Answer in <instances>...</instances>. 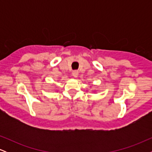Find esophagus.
<instances>
[{
	"label": "esophagus",
	"instance_id": "1",
	"mask_svg": "<svg viewBox=\"0 0 152 152\" xmlns=\"http://www.w3.org/2000/svg\"><path fill=\"white\" fill-rule=\"evenodd\" d=\"M72 75H73V76H74L75 78L77 77L78 75V71H73V72H72Z\"/></svg>",
	"mask_w": 152,
	"mask_h": 152
}]
</instances>
